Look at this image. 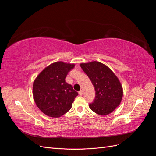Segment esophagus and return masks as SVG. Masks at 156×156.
Returning <instances> with one entry per match:
<instances>
[{
  "instance_id": "obj_1",
  "label": "esophagus",
  "mask_w": 156,
  "mask_h": 156,
  "mask_svg": "<svg viewBox=\"0 0 156 156\" xmlns=\"http://www.w3.org/2000/svg\"><path fill=\"white\" fill-rule=\"evenodd\" d=\"M79 94L80 96H82L83 95V91L82 90H80L79 92Z\"/></svg>"
}]
</instances>
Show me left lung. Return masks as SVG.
I'll return each mask as SVG.
<instances>
[{"label":"left lung","mask_w":156,"mask_h":156,"mask_svg":"<svg viewBox=\"0 0 156 156\" xmlns=\"http://www.w3.org/2000/svg\"><path fill=\"white\" fill-rule=\"evenodd\" d=\"M95 88L96 96L89 107L100 115L110 114L120 105L123 90L119 79L111 69L101 62L94 61L80 64Z\"/></svg>","instance_id":"8db88e82"}]
</instances>
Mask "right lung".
<instances>
[{
  "instance_id": "obj_1",
  "label": "right lung",
  "mask_w": 156,
  "mask_h": 156,
  "mask_svg": "<svg viewBox=\"0 0 156 156\" xmlns=\"http://www.w3.org/2000/svg\"><path fill=\"white\" fill-rule=\"evenodd\" d=\"M75 64L56 62L45 68L33 83V97L40 111L51 117L58 118L68 112L77 95L65 81Z\"/></svg>"
}]
</instances>
